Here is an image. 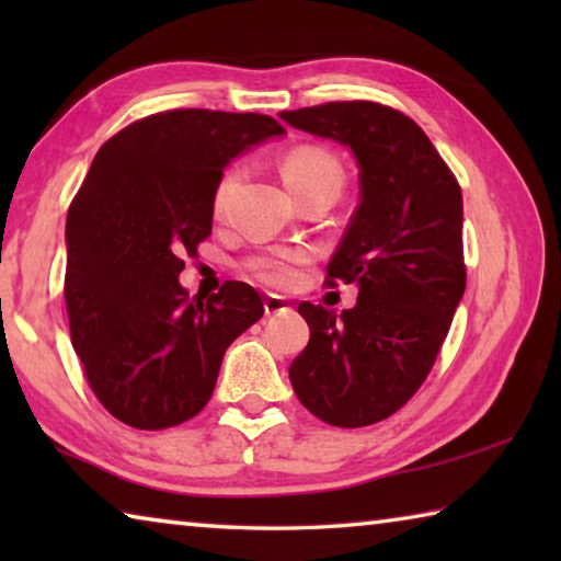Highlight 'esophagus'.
<instances>
[{"instance_id":"obj_1","label":"esophagus","mask_w":561,"mask_h":561,"mask_svg":"<svg viewBox=\"0 0 561 561\" xmlns=\"http://www.w3.org/2000/svg\"><path fill=\"white\" fill-rule=\"evenodd\" d=\"M289 309H291L289 301L284 297H277V294H270V297L264 299V311H267V317H279Z\"/></svg>"}]
</instances>
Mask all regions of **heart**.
<instances>
[{"label":"heart","mask_w":561,"mask_h":561,"mask_svg":"<svg viewBox=\"0 0 561 561\" xmlns=\"http://www.w3.org/2000/svg\"><path fill=\"white\" fill-rule=\"evenodd\" d=\"M282 180L294 193H301V190L309 187H336L341 190V183H344V173L334 158H331L327 150L314 148V146H301L289 150L282 160ZM240 180V168L232 165L227 168L225 173L217 178L215 193H213V207L215 210H222L227 197L234 190V183ZM307 252L299 250H274V252H264L257 254L247 262V270H250L254 277L260 282L270 284V287H279L287 289L294 287L301 277V264L307 262Z\"/></svg>","instance_id":"b5f03b06"}]
</instances>
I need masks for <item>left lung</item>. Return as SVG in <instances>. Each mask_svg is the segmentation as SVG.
<instances>
[{"mask_svg":"<svg viewBox=\"0 0 561 561\" xmlns=\"http://www.w3.org/2000/svg\"><path fill=\"white\" fill-rule=\"evenodd\" d=\"M291 128L334 140L358 168V205L329 262V284L358 299L336 314L299 304L309 344L289 381L329 425L360 428L396 413L425 381L465 291L462 195L428 136L371 101L282 111Z\"/></svg>","mask_w":561,"mask_h":561,"instance_id":"left-lung-1","label":"left lung"}]
</instances>
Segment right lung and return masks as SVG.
I'll return each instance as SVG.
<instances>
[{"label":"right lung","mask_w":561,"mask_h":561,"mask_svg":"<svg viewBox=\"0 0 561 561\" xmlns=\"http://www.w3.org/2000/svg\"><path fill=\"white\" fill-rule=\"evenodd\" d=\"M284 128L260 113L183 108L130 123L101 146L66 217L71 344L111 415L163 431L210 401L227 346L264 314L227 282L203 301L178 282L213 232V193L230 160Z\"/></svg>","instance_id":"obj_1"}]
</instances>
